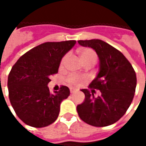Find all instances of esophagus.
Segmentation results:
<instances>
[{"mask_svg":"<svg viewBox=\"0 0 146 146\" xmlns=\"http://www.w3.org/2000/svg\"><path fill=\"white\" fill-rule=\"evenodd\" d=\"M70 93H76V89H75V88H70Z\"/></svg>","mask_w":146,"mask_h":146,"instance_id":"esophagus-1","label":"esophagus"}]
</instances>
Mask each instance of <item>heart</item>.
I'll return each mask as SVG.
<instances>
[{
    "label": "heart",
    "mask_w": 146,
    "mask_h": 146,
    "mask_svg": "<svg viewBox=\"0 0 146 146\" xmlns=\"http://www.w3.org/2000/svg\"><path fill=\"white\" fill-rule=\"evenodd\" d=\"M79 54H80V60H81L83 64H85L87 62H94L95 63V62L97 60V54L92 48H83L80 51ZM66 58H67V55H65L62 58L61 63H60L62 66H64V64L66 63ZM84 80H85L84 77L71 75L67 78V82L72 85H78L80 82L84 81Z\"/></svg>",
    "instance_id": "b5f03b06"
}]
</instances>
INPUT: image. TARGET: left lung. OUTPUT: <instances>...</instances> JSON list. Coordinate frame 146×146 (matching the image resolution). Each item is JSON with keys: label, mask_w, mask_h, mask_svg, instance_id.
Listing matches in <instances>:
<instances>
[{"label": "left lung", "mask_w": 146, "mask_h": 146, "mask_svg": "<svg viewBox=\"0 0 146 146\" xmlns=\"http://www.w3.org/2000/svg\"><path fill=\"white\" fill-rule=\"evenodd\" d=\"M84 47L93 48L99 58V72L89 84L82 89L84 102L77 106L80 118L95 127H106L116 123L126 113L132 103L137 86V76L125 56L101 40H79ZM101 94L94 96V88Z\"/></svg>", "instance_id": "1"}]
</instances>
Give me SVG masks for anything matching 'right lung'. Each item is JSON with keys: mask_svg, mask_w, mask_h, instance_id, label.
I'll list each match as a JSON object with an SVG mask.
<instances>
[{"mask_svg": "<svg viewBox=\"0 0 146 146\" xmlns=\"http://www.w3.org/2000/svg\"><path fill=\"white\" fill-rule=\"evenodd\" d=\"M76 40L45 42L31 48L13 66L8 76L9 98L18 117L34 127L50 125L58 119L61 102L70 90L62 86L50 93L49 77L57 74L62 57Z\"/></svg>", "mask_w": 146, "mask_h": 146, "instance_id": "add662e5", "label": "right lung"}]
</instances>
